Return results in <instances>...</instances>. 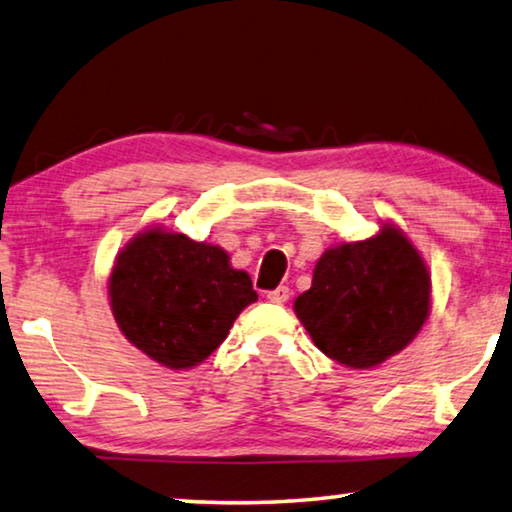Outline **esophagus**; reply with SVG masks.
Instances as JSON below:
<instances>
[{"label":"esophagus","mask_w":512,"mask_h":512,"mask_svg":"<svg viewBox=\"0 0 512 512\" xmlns=\"http://www.w3.org/2000/svg\"><path fill=\"white\" fill-rule=\"evenodd\" d=\"M289 287H285V285H280V287H276V289H271L269 294H266V299H269L271 303H285L287 299H289Z\"/></svg>","instance_id":"obj_1"}]
</instances>
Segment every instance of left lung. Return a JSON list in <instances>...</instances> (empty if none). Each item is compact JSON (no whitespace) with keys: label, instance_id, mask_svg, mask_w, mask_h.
Listing matches in <instances>:
<instances>
[{"label":"left lung","instance_id":"8db88e82","mask_svg":"<svg viewBox=\"0 0 512 512\" xmlns=\"http://www.w3.org/2000/svg\"><path fill=\"white\" fill-rule=\"evenodd\" d=\"M296 317L322 352L347 368H372L414 340L430 312V276L407 236L384 227L319 257Z\"/></svg>","mask_w":512,"mask_h":512}]
</instances>
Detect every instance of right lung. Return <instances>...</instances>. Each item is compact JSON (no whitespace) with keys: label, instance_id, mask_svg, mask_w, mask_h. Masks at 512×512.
Instances as JSON below:
<instances>
[{"label":"right lung","instance_id":"right-lung-1","mask_svg":"<svg viewBox=\"0 0 512 512\" xmlns=\"http://www.w3.org/2000/svg\"><path fill=\"white\" fill-rule=\"evenodd\" d=\"M112 312L137 349L172 370L202 363L257 301L248 273L225 250L149 230L128 243L110 276Z\"/></svg>","mask_w":512,"mask_h":512}]
</instances>
